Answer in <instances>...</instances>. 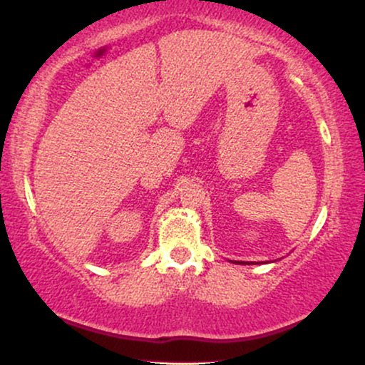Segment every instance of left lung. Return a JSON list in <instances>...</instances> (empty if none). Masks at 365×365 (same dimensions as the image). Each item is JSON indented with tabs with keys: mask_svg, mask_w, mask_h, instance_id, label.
I'll return each instance as SVG.
<instances>
[{
	"mask_svg": "<svg viewBox=\"0 0 365 365\" xmlns=\"http://www.w3.org/2000/svg\"><path fill=\"white\" fill-rule=\"evenodd\" d=\"M241 264H242V262H241Z\"/></svg>",
	"mask_w": 365,
	"mask_h": 365,
	"instance_id": "8db88e82",
	"label": "left lung"
}]
</instances>
